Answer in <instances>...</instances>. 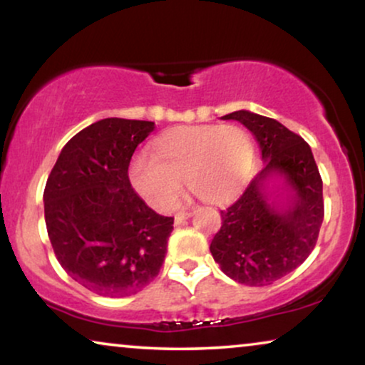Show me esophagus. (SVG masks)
<instances>
[{"label": "esophagus", "mask_w": 365, "mask_h": 365, "mask_svg": "<svg viewBox=\"0 0 365 365\" xmlns=\"http://www.w3.org/2000/svg\"><path fill=\"white\" fill-rule=\"evenodd\" d=\"M187 217H191V212L181 211V212H178L176 216H174V222H176V226H179V224H182L184 221H186Z\"/></svg>", "instance_id": "esophagus-1"}]
</instances>
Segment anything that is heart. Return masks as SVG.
I'll list each match as a JSON object with an SVG mask.
<instances>
[{
    "instance_id": "heart-1",
    "label": "heart",
    "mask_w": 365,
    "mask_h": 365,
    "mask_svg": "<svg viewBox=\"0 0 365 365\" xmlns=\"http://www.w3.org/2000/svg\"><path fill=\"white\" fill-rule=\"evenodd\" d=\"M254 146L249 134L234 124L181 126L153 143V156L134 154L128 178L144 202L159 212L176 204L182 179L204 202H224L251 174Z\"/></svg>"
}]
</instances>
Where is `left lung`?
Listing matches in <instances>:
<instances>
[{
  "label": "left lung",
  "mask_w": 365,
  "mask_h": 365,
  "mask_svg": "<svg viewBox=\"0 0 365 365\" xmlns=\"http://www.w3.org/2000/svg\"><path fill=\"white\" fill-rule=\"evenodd\" d=\"M234 119L254 134L264 168L236 202L221 211V229L211 254L221 271L239 284L269 286L292 272L316 247L324 219L322 179L309 144L276 119L234 111ZM281 175L293 191L286 208L268 201L265 182Z\"/></svg>",
  "instance_id": "obj_1"
}]
</instances>
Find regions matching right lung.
I'll list each match as a JSON object with an SVG mask.
<instances>
[{"mask_svg": "<svg viewBox=\"0 0 365 365\" xmlns=\"http://www.w3.org/2000/svg\"><path fill=\"white\" fill-rule=\"evenodd\" d=\"M154 123L106 118L63 148L44 187V221L58 262L83 287L128 297L159 274L174 217L159 216L128 178Z\"/></svg>", "mask_w": 365, "mask_h": 365, "instance_id": "right-lung-1", "label": "right lung"}]
</instances>
